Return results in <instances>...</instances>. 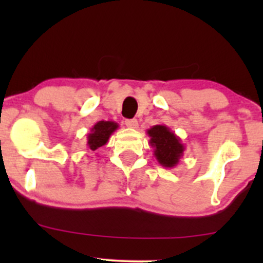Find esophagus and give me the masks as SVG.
Segmentation results:
<instances>
[{"instance_id":"esophagus-1","label":"esophagus","mask_w":263,"mask_h":263,"mask_svg":"<svg viewBox=\"0 0 263 263\" xmlns=\"http://www.w3.org/2000/svg\"><path fill=\"white\" fill-rule=\"evenodd\" d=\"M125 125L127 126V127H129V128H137L138 121L136 119H129V120H126Z\"/></svg>"}]
</instances>
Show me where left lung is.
Segmentation results:
<instances>
[{"mask_svg": "<svg viewBox=\"0 0 263 263\" xmlns=\"http://www.w3.org/2000/svg\"><path fill=\"white\" fill-rule=\"evenodd\" d=\"M149 144L153 147V155L157 162L164 168H174L184 155L185 146L170 127L156 125L147 129Z\"/></svg>", "mask_w": 263, "mask_h": 263, "instance_id": "8db88e82", "label": "left lung"}]
</instances>
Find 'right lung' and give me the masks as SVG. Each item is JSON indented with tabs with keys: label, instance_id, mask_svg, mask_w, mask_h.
Returning a JSON list of instances; mask_svg holds the SVG:
<instances>
[{
	"label": "right lung",
	"instance_id": "add662e5",
	"mask_svg": "<svg viewBox=\"0 0 263 263\" xmlns=\"http://www.w3.org/2000/svg\"><path fill=\"white\" fill-rule=\"evenodd\" d=\"M119 128V123L114 121H99L87 134V148L91 151L99 149L108 142V138Z\"/></svg>",
	"mask_w": 263,
	"mask_h": 263
}]
</instances>
